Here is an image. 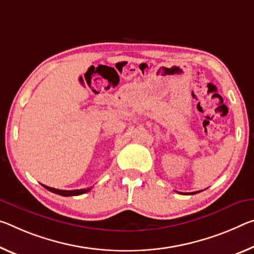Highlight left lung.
I'll return each mask as SVG.
<instances>
[{
	"instance_id": "left-lung-1",
	"label": "left lung",
	"mask_w": 254,
	"mask_h": 254,
	"mask_svg": "<svg viewBox=\"0 0 254 254\" xmlns=\"http://www.w3.org/2000/svg\"><path fill=\"white\" fill-rule=\"evenodd\" d=\"M200 191H196V192H190V193H184V194H195V193H198Z\"/></svg>"
}]
</instances>
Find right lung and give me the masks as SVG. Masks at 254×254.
<instances>
[{"label": "right lung", "instance_id": "add662e5", "mask_svg": "<svg viewBox=\"0 0 254 254\" xmlns=\"http://www.w3.org/2000/svg\"><path fill=\"white\" fill-rule=\"evenodd\" d=\"M43 187L47 189L48 191L56 193V194L59 195H63V196H72V195H80V194H83V193L86 192H89L91 190V188L89 189H81V190H71V191H67V190H59V189H54V188H50L47 187V185H44Z\"/></svg>", "mask_w": 254, "mask_h": 254}]
</instances>
